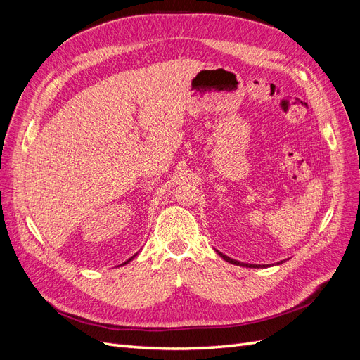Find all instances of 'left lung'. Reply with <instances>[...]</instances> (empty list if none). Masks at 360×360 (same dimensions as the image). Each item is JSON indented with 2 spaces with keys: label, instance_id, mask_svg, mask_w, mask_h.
Here are the masks:
<instances>
[{
  "label": "left lung",
  "instance_id": "1",
  "mask_svg": "<svg viewBox=\"0 0 360 360\" xmlns=\"http://www.w3.org/2000/svg\"><path fill=\"white\" fill-rule=\"evenodd\" d=\"M225 261H228V263H231V264H237V266H246V267H258V266H254V264H242V263H238V261H236V259H231L230 257H226V255H224V254H219Z\"/></svg>",
  "mask_w": 360,
  "mask_h": 360
}]
</instances>
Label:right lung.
Wrapping results in <instances>:
<instances>
[{
	"label": "right lung",
	"mask_w": 360,
	"mask_h": 360,
	"mask_svg": "<svg viewBox=\"0 0 360 360\" xmlns=\"http://www.w3.org/2000/svg\"><path fill=\"white\" fill-rule=\"evenodd\" d=\"M129 261H130V259H129ZM129 261H126V263H129ZM126 263H124V264H126Z\"/></svg>",
	"instance_id": "add662e5"
}]
</instances>
